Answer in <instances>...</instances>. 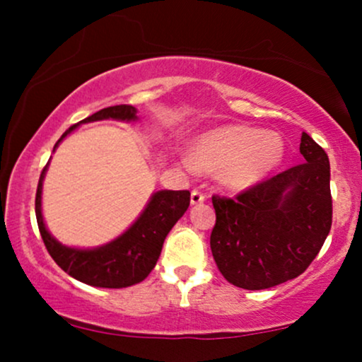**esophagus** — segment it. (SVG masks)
<instances>
[{
  "mask_svg": "<svg viewBox=\"0 0 362 362\" xmlns=\"http://www.w3.org/2000/svg\"><path fill=\"white\" fill-rule=\"evenodd\" d=\"M204 201L206 195L202 192H199V190H192V192H190V202H192V204H202Z\"/></svg>",
  "mask_w": 362,
  "mask_h": 362,
  "instance_id": "34e87169",
  "label": "esophagus"
}]
</instances>
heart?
I'll return each mask as SVG.
<instances>
[{
	"instance_id": "1",
	"label": "heart",
	"mask_w": 362,
	"mask_h": 362,
	"mask_svg": "<svg viewBox=\"0 0 362 362\" xmlns=\"http://www.w3.org/2000/svg\"><path fill=\"white\" fill-rule=\"evenodd\" d=\"M284 141L277 132L248 126H224L195 139L187 165L218 173L228 190H245L260 184L279 167Z\"/></svg>"
}]
</instances>
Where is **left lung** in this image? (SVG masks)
I'll return each mask as SVG.
<instances>
[{"label":"left lung","instance_id":"left-lung-1","mask_svg":"<svg viewBox=\"0 0 362 362\" xmlns=\"http://www.w3.org/2000/svg\"><path fill=\"white\" fill-rule=\"evenodd\" d=\"M291 167L235 199L213 195L211 252L224 279L267 289L294 279L318 255L332 226L330 163L306 132Z\"/></svg>","mask_w":362,"mask_h":362}]
</instances>
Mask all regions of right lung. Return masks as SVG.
Wrapping results in <instances>:
<instances>
[{
  "mask_svg": "<svg viewBox=\"0 0 362 362\" xmlns=\"http://www.w3.org/2000/svg\"><path fill=\"white\" fill-rule=\"evenodd\" d=\"M136 112L138 110L132 105H114L95 112L93 115L69 127L54 149L80 124L105 119L132 122L138 119ZM47 167L49 163L40 173L37 185L35 216L40 236L54 262L74 279L95 288L119 289L146 279L155 269L170 230L190 204L189 190H158L151 195L139 218L117 238L97 248H73L57 242L45 228L42 218V182Z\"/></svg>",
  "mask_w": 362,
  "mask_h": 362,
  "instance_id": "obj_1",
  "label": "right lung"
}]
</instances>
